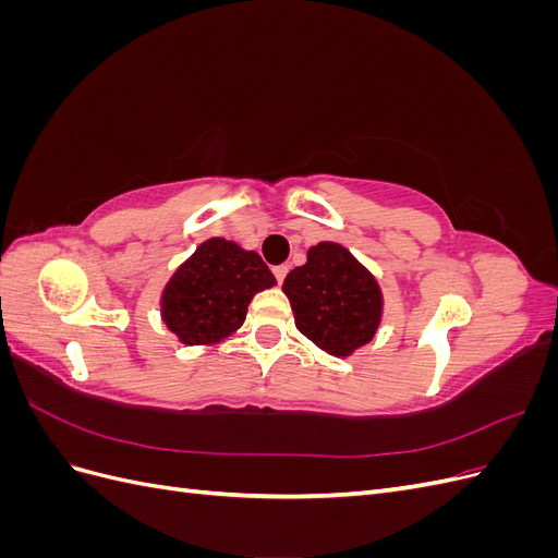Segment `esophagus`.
Segmentation results:
<instances>
[{"label":"esophagus","instance_id":"1","mask_svg":"<svg viewBox=\"0 0 558 558\" xmlns=\"http://www.w3.org/2000/svg\"><path fill=\"white\" fill-rule=\"evenodd\" d=\"M272 272H275V277H277V281L281 283L283 279H286V275H289V265H277L275 269H272Z\"/></svg>","mask_w":558,"mask_h":558}]
</instances>
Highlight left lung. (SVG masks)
<instances>
[{
    "mask_svg": "<svg viewBox=\"0 0 558 558\" xmlns=\"http://www.w3.org/2000/svg\"><path fill=\"white\" fill-rule=\"evenodd\" d=\"M281 289L291 300L298 330L330 356H351L381 324L379 283L342 244L312 246L307 263L291 269Z\"/></svg>",
    "mask_w": 558,
    "mask_h": 558,
    "instance_id": "obj_1",
    "label": "left lung"
}]
</instances>
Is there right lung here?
Wrapping results in <instances>:
<instances>
[{"mask_svg":"<svg viewBox=\"0 0 558 558\" xmlns=\"http://www.w3.org/2000/svg\"><path fill=\"white\" fill-rule=\"evenodd\" d=\"M275 283V275L256 251L211 238L167 281L160 316L179 342L216 344L244 324L253 295Z\"/></svg>","mask_w":558,"mask_h":558,"instance_id":"add662e5","label":"right lung"}]
</instances>
